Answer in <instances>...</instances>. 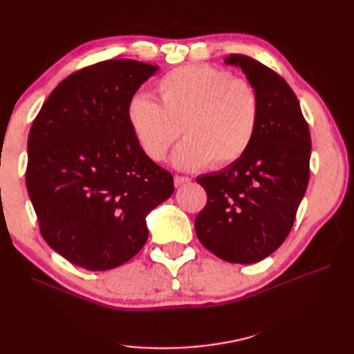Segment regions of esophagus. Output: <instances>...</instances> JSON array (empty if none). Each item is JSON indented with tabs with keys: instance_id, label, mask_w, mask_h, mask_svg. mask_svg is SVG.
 Segmentation results:
<instances>
[{
	"instance_id": "obj_1",
	"label": "esophagus",
	"mask_w": 354,
	"mask_h": 354,
	"mask_svg": "<svg viewBox=\"0 0 354 354\" xmlns=\"http://www.w3.org/2000/svg\"><path fill=\"white\" fill-rule=\"evenodd\" d=\"M189 178L187 177H185V176H176L174 177V185H176V187H180V186H183V185H186V183H189Z\"/></svg>"
}]
</instances>
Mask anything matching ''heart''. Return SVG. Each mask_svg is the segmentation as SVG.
<instances>
[{"mask_svg":"<svg viewBox=\"0 0 354 354\" xmlns=\"http://www.w3.org/2000/svg\"><path fill=\"white\" fill-rule=\"evenodd\" d=\"M159 103L134 94L127 120L143 153L164 160L183 131L173 162L180 169L226 167L252 146L260 124V95L254 85L209 65H186L156 84Z\"/></svg>","mask_w":354,"mask_h":354,"instance_id":"heart-1","label":"heart"}]
</instances>
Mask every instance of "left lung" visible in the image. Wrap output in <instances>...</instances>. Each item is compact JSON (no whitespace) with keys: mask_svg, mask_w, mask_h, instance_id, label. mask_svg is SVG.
<instances>
[{"mask_svg":"<svg viewBox=\"0 0 354 354\" xmlns=\"http://www.w3.org/2000/svg\"><path fill=\"white\" fill-rule=\"evenodd\" d=\"M260 95V124L250 151L236 162L196 178L207 205L196 216L201 243L218 259L251 264L264 260L292 229L310 176L312 138L295 93L270 68L230 55Z\"/></svg>","mask_w":354,"mask_h":354,"instance_id":"obj_1","label":"left lung"}]
</instances>
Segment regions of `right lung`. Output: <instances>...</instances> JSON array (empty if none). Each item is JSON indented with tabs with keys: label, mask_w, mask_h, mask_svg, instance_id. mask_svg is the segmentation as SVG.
Returning a JSON list of instances; mask_svg holds the SVG:
<instances>
[{
	"label": "right lung",
	"mask_w": 354,
	"mask_h": 354,
	"mask_svg": "<svg viewBox=\"0 0 354 354\" xmlns=\"http://www.w3.org/2000/svg\"><path fill=\"white\" fill-rule=\"evenodd\" d=\"M158 66L112 59L63 80L32 122L26 187L42 238L87 270H111L143 248L146 217L174 192L149 159L127 106Z\"/></svg>",
	"instance_id": "add662e5"
}]
</instances>
